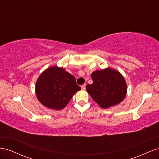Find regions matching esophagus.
<instances>
[{
  "label": "esophagus",
  "instance_id": "esophagus-1",
  "mask_svg": "<svg viewBox=\"0 0 159 159\" xmlns=\"http://www.w3.org/2000/svg\"><path fill=\"white\" fill-rule=\"evenodd\" d=\"M81 89H85V84H84V85H81Z\"/></svg>",
  "mask_w": 159,
  "mask_h": 159
}]
</instances>
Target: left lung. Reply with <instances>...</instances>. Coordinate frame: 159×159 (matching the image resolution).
Returning <instances> with one entry per match:
<instances>
[{"mask_svg": "<svg viewBox=\"0 0 159 159\" xmlns=\"http://www.w3.org/2000/svg\"><path fill=\"white\" fill-rule=\"evenodd\" d=\"M92 84L86 89L96 103L102 108H109L121 103L127 93V85L122 75L111 68L93 71Z\"/></svg>", "mask_w": 159, "mask_h": 159, "instance_id": "left-lung-1", "label": "left lung"}]
</instances>
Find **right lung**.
Masks as SVG:
<instances>
[{"label":"right lung","instance_id":"obj_1","mask_svg":"<svg viewBox=\"0 0 159 159\" xmlns=\"http://www.w3.org/2000/svg\"><path fill=\"white\" fill-rule=\"evenodd\" d=\"M80 89L74 76L57 66L45 70L36 84V94L39 102L56 110L64 108L74 93Z\"/></svg>","mask_w":159,"mask_h":159}]
</instances>
